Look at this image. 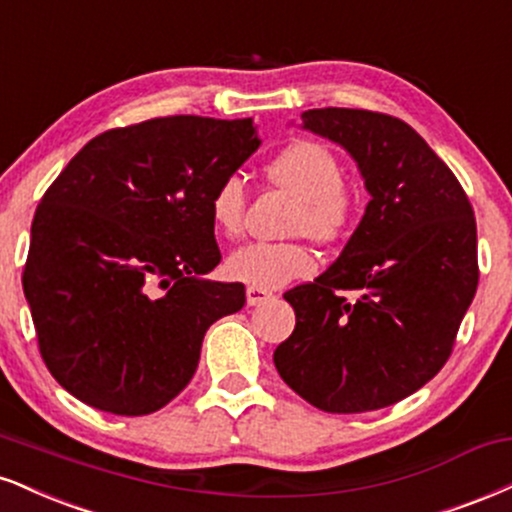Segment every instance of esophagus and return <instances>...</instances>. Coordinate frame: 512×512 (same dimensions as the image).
Masks as SVG:
<instances>
[{
    "mask_svg": "<svg viewBox=\"0 0 512 512\" xmlns=\"http://www.w3.org/2000/svg\"><path fill=\"white\" fill-rule=\"evenodd\" d=\"M245 298H248V305L250 307H257V305L267 303V300H272L274 293L272 291H264V288L248 286V291H245Z\"/></svg>",
    "mask_w": 512,
    "mask_h": 512,
    "instance_id": "1",
    "label": "esophagus"
}]
</instances>
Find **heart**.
I'll use <instances>...</instances> for the list:
<instances>
[{
	"label": "heart",
	"instance_id": "obj_1",
	"mask_svg": "<svg viewBox=\"0 0 512 512\" xmlns=\"http://www.w3.org/2000/svg\"><path fill=\"white\" fill-rule=\"evenodd\" d=\"M276 188L295 197L288 231L322 240L341 238L357 217L360 195L343 176L341 162L317 140H295L264 169ZM245 186L238 176H226L209 197V219L221 236L236 238L243 231ZM315 272V255L300 240H252L226 260L233 281L255 288H279Z\"/></svg>",
	"mask_w": 512,
	"mask_h": 512
}]
</instances>
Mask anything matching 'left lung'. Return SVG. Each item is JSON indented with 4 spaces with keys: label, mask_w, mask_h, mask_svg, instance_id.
Returning a JSON list of instances; mask_svg holds the SVG:
<instances>
[{
    "label": "left lung",
    "mask_w": 512,
    "mask_h": 512,
    "mask_svg": "<svg viewBox=\"0 0 512 512\" xmlns=\"http://www.w3.org/2000/svg\"><path fill=\"white\" fill-rule=\"evenodd\" d=\"M300 119L355 157L372 200L341 257L283 293L295 329L274 350V365L324 412L389 408L446 365L477 293L470 197L396 116L324 107Z\"/></svg>",
    "instance_id": "8db88e82"
}]
</instances>
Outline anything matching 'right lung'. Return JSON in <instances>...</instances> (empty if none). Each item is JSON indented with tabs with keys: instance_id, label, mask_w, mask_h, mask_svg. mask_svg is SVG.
Listing matches in <instances>:
<instances>
[{
	"instance_id": "obj_1",
	"label": "right lung",
	"mask_w": 512,
	"mask_h": 512,
	"mask_svg": "<svg viewBox=\"0 0 512 512\" xmlns=\"http://www.w3.org/2000/svg\"><path fill=\"white\" fill-rule=\"evenodd\" d=\"M257 147L250 119L159 116L92 138L45 190L23 293L71 396L138 417L186 389L209 326L245 305L243 283L205 279L209 197Z\"/></svg>"
}]
</instances>
